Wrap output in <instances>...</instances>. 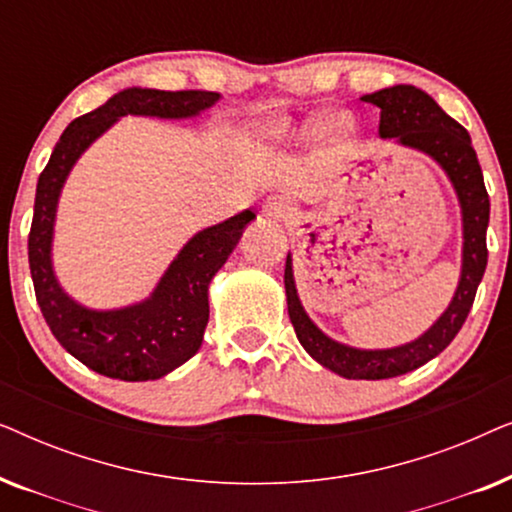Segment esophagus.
I'll return each mask as SVG.
<instances>
[{
    "instance_id": "esophagus-1",
    "label": "esophagus",
    "mask_w": 512,
    "mask_h": 512,
    "mask_svg": "<svg viewBox=\"0 0 512 512\" xmlns=\"http://www.w3.org/2000/svg\"><path fill=\"white\" fill-rule=\"evenodd\" d=\"M263 214L268 216V219H289L293 214V205L289 198H284V195H270L268 200L263 202Z\"/></svg>"
}]
</instances>
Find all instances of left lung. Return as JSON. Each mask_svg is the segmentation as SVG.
<instances>
[{
	"instance_id": "1",
	"label": "left lung",
	"mask_w": 512,
	"mask_h": 512,
	"mask_svg": "<svg viewBox=\"0 0 512 512\" xmlns=\"http://www.w3.org/2000/svg\"><path fill=\"white\" fill-rule=\"evenodd\" d=\"M361 100L380 107L382 139H394L396 144L426 153L443 167L447 179L452 181L461 207V228H464L457 291L436 324L417 340L391 349H356L328 338L307 317L296 291L291 254L286 256L284 289L291 324L296 328L300 345L314 361L347 380H387L436 359L464 326L487 268L489 195L471 135L452 116H447L431 95L415 86H391L373 95H363Z\"/></svg>"
}]
</instances>
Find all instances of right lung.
Segmentation results:
<instances>
[{"instance_id":"obj_1","label":"right lung","mask_w":512,"mask_h":512,"mask_svg":"<svg viewBox=\"0 0 512 512\" xmlns=\"http://www.w3.org/2000/svg\"><path fill=\"white\" fill-rule=\"evenodd\" d=\"M209 90L125 88L67 125L39 174L27 240L34 293L55 340L95 373L125 382L158 380L202 345L209 321V282L240 242L251 209L200 230L184 244L149 298L118 310H90L69 298L53 272V228L62 186L81 153L121 116L193 118L219 102Z\"/></svg>"}]
</instances>
